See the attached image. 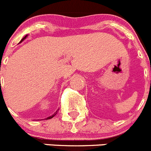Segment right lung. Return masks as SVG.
Masks as SVG:
<instances>
[{
	"instance_id": "obj_1",
	"label": "right lung",
	"mask_w": 151,
	"mask_h": 151,
	"mask_svg": "<svg viewBox=\"0 0 151 151\" xmlns=\"http://www.w3.org/2000/svg\"><path fill=\"white\" fill-rule=\"evenodd\" d=\"M28 37V34H27V35H25V37H23V39H22V40H21V41H20V43H21L22 42H23V40H25V39H26V37ZM58 111H59V110H58ZM56 114H57V111H56V112H55L54 113V114H52V115L51 116H50V117H47V118H45V120H49V119H51V118H53V117H54V116L55 115H56Z\"/></svg>"
}]
</instances>
